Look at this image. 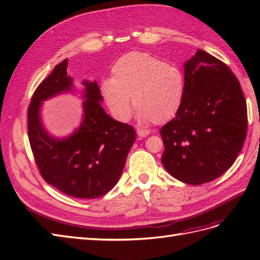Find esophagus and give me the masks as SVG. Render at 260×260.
<instances>
[{
	"label": "esophagus",
	"mask_w": 260,
	"mask_h": 260,
	"mask_svg": "<svg viewBox=\"0 0 260 260\" xmlns=\"http://www.w3.org/2000/svg\"><path fill=\"white\" fill-rule=\"evenodd\" d=\"M137 135H138L140 138H144V137H146V136L149 135V131H148V130H144V129L138 128V129H137Z\"/></svg>",
	"instance_id": "obj_1"
}]
</instances>
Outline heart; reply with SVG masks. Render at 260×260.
I'll return each instance as SVG.
<instances>
[{
	"instance_id": "b5f03b06",
	"label": "heart",
	"mask_w": 260,
	"mask_h": 260,
	"mask_svg": "<svg viewBox=\"0 0 260 260\" xmlns=\"http://www.w3.org/2000/svg\"><path fill=\"white\" fill-rule=\"evenodd\" d=\"M101 92L112 114L128 120L133 103L144 122L161 124L171 120L182 106L184 76L175 65L146 52H129L112 67V79L101 84Z\"/></svg>"
}]
</instances>
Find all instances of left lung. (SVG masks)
I'll use <instances>...</instances> for the list:
<instances>
[{"mask_svg": "<svg viewBox=\"0 0 260 260\" xmlns=\"http://www.w3.org/2000/svg\"><path fill=\"white\" fill-rule=\"evenodd\" d=\"M184 82L182 106L159 130L161 162L174 178L200 185L224 174L241 152L246 101L231 69L205 51L184 64Z\"/></svg>", "mask_w": 260, "mask_h": 260, "instance_id": "8db88e82", "label": "left lung"}]
</instances>
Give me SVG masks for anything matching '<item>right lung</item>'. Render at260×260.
Segmentation results:
<instances>
[{
  "instance_id": "1",
  "label": "right lung",
  "mask_w": 260,
  "mask_h": 260,
  "mask_svg": "<svg viewBox=\"0 0 260 260\" xmlns=\"http://www.w3.org/2000/svg\"><path fill=\"white\" fill-rule=\"evenodd\" d=\"M67 66L68 59L59 62L35 91L28 108L29 142L46 182L72 198L98 199L117 184L136 141V131L109 117L100 104L103 98L96 81L84 80L83 120L79 128L62 139L49 135L41 122V104L74 90Z\"/></svg>"
}]
</instances>
